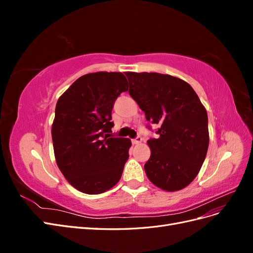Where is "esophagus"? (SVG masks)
I'll return each mask as SVG.
<instances>
[{"label":"esophagus","instance_id":"34e87169","mask_svg":"<svg viewBox=\"0 0 253 253\" xmlns=\"http://www.w3.org/2000/svg\"><path fill=\"white\" fill-rule=\"evenodd\" d=\"M141 141H142V138H141L140 136H137L136 138L132 139V143H133V144H139Z\"/></svg>","mask_w":253,"mask_h":253}]
</instances>
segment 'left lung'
I'll return each mask as SVG.
<instances>
[{
  "label": "left lung",
  "mask_w": 253,
  "mask_h": 253,
  "mask_svg": "<svg viewBox=\"0 0 253 253\" xmlns=\"http://www.w3.org/2000/svg\"><path fill=\"white\" fill-rule=\"evenodd\" d=\"M128 94L159 125L158 138L148 144L151 156L144 171L165 191L181 190L196 177L209 147L208 115L189 83L158 73H126Z\"/></svg>",
  "instance_id": "1"
}]
</instances>
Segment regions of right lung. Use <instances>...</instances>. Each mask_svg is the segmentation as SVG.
<instances>
[{
  "instance_id": "add662e5",
  "label": "right lung",
  "mask_w": 253,
  "mask_h": 253,
  "mask_svg": "<svg viewBox=\"0 0 253 253\" xmlns=\"http://www.w3.org/2000/svg\"><path fill=\"white\" fill-rule=\"evenodd\" d=\"M127 90L122 73L98 72L76 80L56 105L51 137L56 162L67 181L100 194L119 181L132 143L112 135V110Z\"/></svg>"
}]
</instances>
